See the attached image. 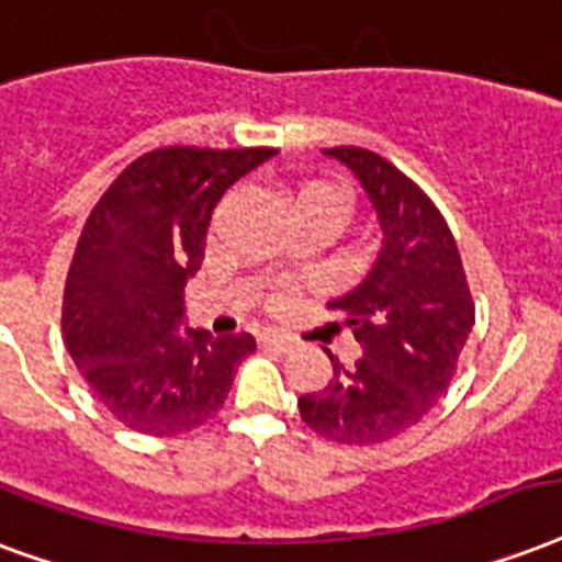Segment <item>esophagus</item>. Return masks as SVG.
Here are the masks:
<instances>
[{"label": "esophagus", "mask_w": 562, "mask_h": 562, "mask_svg": "<svg viewBox=\"0 0 562 562\" xmlns=\"http://www.w3.org/2000/svg\"><path fill=\"white\" fill-rule=\"evenodd\" d=\"M259 341H262V345H271V348L277 350L297 348V338L291 336V333H285V329H265L262 336H259Z\"/></svg>", "instance_id": "esophagus-1"}]
</instances>
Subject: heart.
I'll return each instance as SVG.
<instances>
[{
	"instance_id": "obj_1",
	"label": "heart",
	"mask_w": 562,
	"mask_h": 562,
	"mask_svg": "<svg viewBox=\"0 0 562 562\" xmlns=\"http://www.w3.org/2000/svg\"><path fill=\"white\" fill-rule=\"evenodd\" d=\"M306 194H333V196H338V200H345V196L338 194V191H333V188H327V186H310V188H303V194H300V196H306Z\"/></svg>"
}]
</instances>
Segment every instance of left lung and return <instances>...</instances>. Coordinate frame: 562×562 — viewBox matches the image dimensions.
Masks as SVG:
<instances>
[{
  "label": "left lung",
  "instance_id": "left-lung-1",
  "mask_svg": "<svg viewBox=\"0 0 562 562\" xmlns=\"http://www.w3.org/2000/svg\"><path fill=\"white\" fill-rule=\"evenodd\" d=\"M366 188L383 229L374 265L357 289L329 300L362 348L333 380L300 395V418L329 442L376 445L406 434L448 392L474 324L460 250L434 200L371 149H324Z\"/></svg>",
  "mask_w": 562,
  "mask_h": 562
}]
</instances>
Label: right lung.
<instances>
[{
  "label": "right lung",
  "mask_w": 562,
  "mask_h": 562,
  "mask_svg": "<svg viewBox=\"0 0 562 562\" xmlns=\"http://www.w3.org/2000/svg\"><path fill=\"white\" fill-rule=\"evenodd\" d=\"M271 147H161L135 158L81 229L64 285V345L117 422L147 436L194 430L224 406L250 333H182L214 205Z\"/></svg>",
  "instance_id": "right-lung-1"
}]
</instances>
